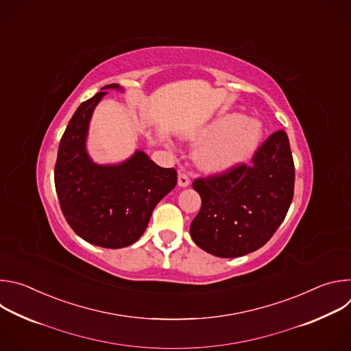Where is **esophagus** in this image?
Masks as SVG:
<instances>
[{"mask_svg":"<svg viewBox=\"0 0 351 351\" xmlns=\"http://www.w3.org/2000/svg\"><path fill=\"white\" fill-rule=\"evenodd\" d=\"M178 183H179V186H180V187H186V186H189V184H190V176H189L186 172L180 171V172H179Z\"/></svg>","mask_w":351,"mask_h":351,"instance_id":"esophagus-1","label":"esophagus"}]
</instances>
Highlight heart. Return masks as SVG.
Masks as SVG:
<instances>
[{
  "instance_id": "1",
  "label": "heart",
  "mask_w": 351,
  "mask_h": 351,
  "mask_svg": "<svg viewBox=\"0 0 351 351\" xmlns=\"http://www.w3.org/2000/svg\"><path fill=\"white\" fill-rule=\"evenodd\" d=\"M260 137L257 122L247 121L240 114L225 115L198 132L197 138L206 143L198 147L195 160L207 171L230 168L254 152Z\"/></svg>"
}]
</instances>
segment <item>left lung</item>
<instances>
[{"mask_svg": "<svg viewBox=\"0 0 351 351\" xmlns=\"http://www.w3.org/2000/svg\"><path fill=\"white\" fill-rule=\"evenodd\" d=\"M202 208L190 225L204 252L233 258L256 252L285 219L294 193V162L285 130L271 133L250 164L194 179Z\"/></svg>", "mask_w": 351, "mask_h": 351, "instance_id": "left-lung-1", "label": "left lung"}]
</instances>
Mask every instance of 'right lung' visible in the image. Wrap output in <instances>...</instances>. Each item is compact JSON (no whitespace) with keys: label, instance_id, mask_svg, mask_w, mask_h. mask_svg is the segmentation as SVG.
<instances>
[{"label":"right lung","instance_id":"1","mask_svg":"<svg viewBox=\"0 0 351 351\" xmlns=\"http://www.w3.org/2000/svg\"><path fill=\"white\" fill-rule=\"evenodd\" d=\"M119 88L110 84L104 88ZM99 91L71 118L58 148L54 180L61 211L83 240L106 248L133 244L144 233L153 210L178 183L175 168H161L143 152L117 167L95 165L84 140Z\"/></svg>","mask_w":351,"mask_h":351}]
</instances>
